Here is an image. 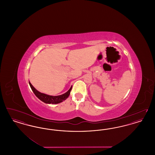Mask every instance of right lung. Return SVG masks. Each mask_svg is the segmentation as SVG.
Returning <instances> with one entry per match:
<instances>
[{
  "mask_svg": "<svg viewBox=\"0 0 155 155\" xmlns=\"http://www.w3.org/2000/svg\"><path fill=\"white\" fill-rule=\"evenodd\" d=\"M30 87L32 89V91H33V92L34 93V94L36 95L38 99H39L41 101L44 102L45 103H49V104H57V103H60L61 102H63V101H65L67 98L70 95V91L71 90L72 87H71L70 89L66 92L64 94H62L61 95H59V96H50L45 94H42L39 92L38 91H37L36 89L35 88L32 84L30 83Z\"/></svg>",
  "mask_w": 155,
  "mask_h": 155,
  "instance_id": "1",
  "label": "right lung"
}]
</instances>
